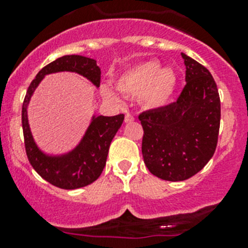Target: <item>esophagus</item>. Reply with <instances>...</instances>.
I'll list each match as a JSON object with an SVG mask.
<instances>
[{"mask_svg": "<svg viewBox=\"0 0 248 248\" xmlns=\"http://www.w3.org/2000/svg\"><path fill=\"white\" fill-rule=\"evenodd\" d=\"M134 121V116L132 114H127L126 116H124V122L126 124H131V122Z\"/></svg>", "mask_w": 248, "mask_h": 248, "instance_id": "1", "label": "esophagus"}]
</instances>
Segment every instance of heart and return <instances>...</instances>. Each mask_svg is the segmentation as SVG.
<instances>
[{"mask_svg":"<svg viewBox=\"0 0 248 248\" xmlns=\"http://www.w3.org/2000/svg\"><path fill=\"white\" fill-rule=\"evenodd\" d=\"M114 86L127 97H138L145 109H161L170 102L176 86V77L170 68H161L155 60L142 61L124 69L114 80ZM103 96L110 102L120 98L111 90L103 89Z\"/></svg>","mask_w":248,"mask_h":248,"instance_id":"b5f03b06","label":"heart"}]
</instances>
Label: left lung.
I'll use <instances>...</instances> for the list:
<instances>
[{
  "label": "left lung",
  "instance_id": "left-lung-1",
  "mask_svg": "<svg viewBox=\"0 0 248 248\" xmlns=\"http://www.w3.org/2000/svg\"><path fill=\"white\" fill-rule=\"evenodd\" d=\"M186 86L175 103L139 115L144 129L141 152L151 174L184 181L214 156L221 121L218 90L211 73L181 52Z\"/></svg>",
  "mask_w": 248,
  "mask_h": 248
}]
</instances>
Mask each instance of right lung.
<instances>
[{"instance_id": "obj_1", "label": "right lung", "mask_w": 248, "mask_h": 248, "mask_svg": "<svg viewBox=\"0 0 248 248\" xmlns=\"http://www.w3.org/2000/svg\"><path fill=\"white\" fill-rule=\"evenodd\" d=\"M69 72L84 77L99 87L101 68L96 60L80 55H66L39 71L27 89L22 104L21 121L27 158L46 181L59 188L77 189L92 184L106 167L110 142L124 122V115L103 116L92 114L89 127L76 146L62 154H49L36 142L29 122V104L42 80L49 74Z\"/></svg>"}]
</instances>
